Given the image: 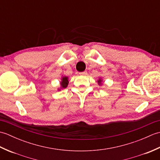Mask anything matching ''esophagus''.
Masks as SVG:
<instances>
[{
	"label": "esophagus",
	"instance_id": "1",
	"mask_svg": "<svg viewBox=\"0 0 160 160\" xmlns=\"http://www.w3.org/2000/svg\"><path fill=\"white\" fill-rule=\"evenodd\" d=\"M80 75H82V76H86V75L87 74V71H82V72H80Z\"/></svg>",
	"mask_w": 160,
	"mask_h": 160
}]
</instances>
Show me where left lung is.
Masks as SVG:
<instances>
[{
  "label": "left lung",
  "instance_id": "1",
  "mask_svg": "<svg viewBox=\"0 0 160 160\" xmlns=\"http://www.w3.org/2000/svg\"><path fill=\"white\" fill-rule=\"evenodd\" d=\"M102 82V80H101V78H100V79L98 80V84H99V85H100V84H101V82Z\"/></svg>",
  "mask_w": 160,
  "mask_h": 160
}]
</instances>
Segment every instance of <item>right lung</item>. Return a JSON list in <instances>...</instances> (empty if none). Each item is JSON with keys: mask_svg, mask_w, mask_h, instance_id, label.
Returning a JSON list of instances; mask_svg holds the SVG:
<instances>
[{"mask_svg": "<svg viewBox=\"0 0 160 160\" xmlns=\"http://www.w3.org/2000/svg\"><path fill=\"white\" fill-rule=\"evenodd\" d=\"M69 84V81H68V77L64 76L62 78V80L60 82V85H61V89H64L66 88Z\"/></svg>", "mask_w": 160, "mask_h": 160, "instance_id": "right-lung-1", "label": "right lung"}]
</instances>
